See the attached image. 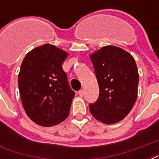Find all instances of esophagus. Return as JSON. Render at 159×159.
<instances>
[{
	"instance_id": "34e87169",
	"label": "esophagus",
	"mask_w": 159,
	"mask_h": 159,
	"mask_svg": "<svg viewBox=\"0 0 159 159\" xmlns=\"http://www.w3.org/2000/svg\"><path fill=\"white\" fill-rule=\"evenodd\" d=\"M78 95H79L80 97H82L84 95V91L83 90H80L79 92H78Z\"/></svg>"
}]
</instances>
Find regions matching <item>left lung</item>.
Returning <instances> with one entry per match:
<instances>
[{
	"label": "left lung",
	"mask_w": 159,
	"mask_h": 159,
	"mask_svg": "<svg viewBox=\"0 0 159 159\" xmlns=\"http://www.w3.org/2000/svg\"><path fill=\"white\" fill-rule=\"evenodd\" d=\"M99 85L97 102L90 103L92 116L107 125L123 120L138 95L139 73L134 57L116 46H106L90 56Z\"/></svg>",
	"instance_id": "obj_1"
}]
</instances>
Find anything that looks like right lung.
<instances>
[{
  "instance_id": "1",
  "label": "right lung",
  "mask_w": 159,
  "mask_h": 159,
  "mask_svg": "<svg viewBox=\"0 0 159 159\" xmlns=\"http://www.w3.org/2000/svg\"><path fill=\"white\" fill-rule=\"evenodd\" d=\"M67 53L51 44L34 48L24 58L18 77L21 102L39 125L53 126L67 118L75 92L62 67Z\"/></svg>"
}]
</instances>
